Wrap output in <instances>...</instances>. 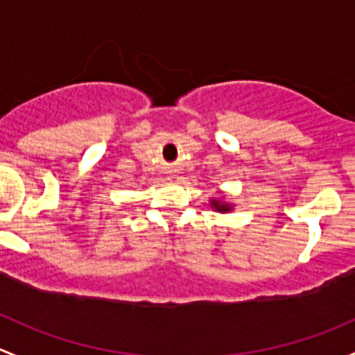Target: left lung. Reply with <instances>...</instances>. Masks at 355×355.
I'll use <instances>...</instances> for the list:
<instances>
[{
    "label": "left lung",
    "mask_w": 355,
    "mask_h": 355,
    "mask_svg": "<svg viewBox=\"0 0 355 355\" xmlns=\"http://www.w3.org/2000/svg\"><path fill=\"white\" fill-rule=\"evenodd\" d=\"M211 205H214V207L217 208V210H220V211H227V210H231V208H229V205L220 203V202H218V200H214V202H211Z\"/></svg>",
    "instance_id": "8db88e82"
}]
</instances>
